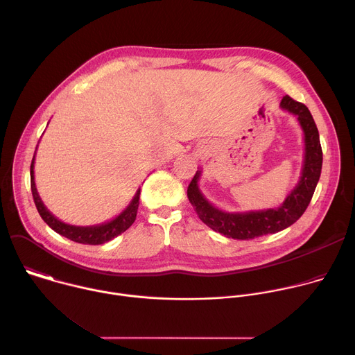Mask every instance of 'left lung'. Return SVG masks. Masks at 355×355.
I'll use <instances>...</instances> for the list:
<instances>
[{"instance_id": "obj_1", "label": "left lung", "mask_w": 355, "mask_h": 355, "mask_svg": "<svg viewBox=\"0 0 355 355\" xmlns=\"http://www.w3.org/2000/svg\"><path fill=\"white\" fill-rule=\"evenodd\" d=\"M279 107L296 116L303 132L305 155H303V164L297 184L278 208L247 212H227L219 209L212 205L199 189L200 170L196 171L188 185L187 195L199 219L212 230L219 232L226 237L248 240L281 232L293 225L303 215L313 196L323 163L319 130L309 110L303 104L296 103L291 96L285 95Z\"/></svg>"}]
</instances>
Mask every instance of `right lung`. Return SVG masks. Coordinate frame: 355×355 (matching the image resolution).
Returning <instances> with one entry per match:
<instances>
[{"label": "right lung", "instance_id": "right-lung-1", "mask_svg": "<svg viewBox=\"0 0 355 355\" xmlns=\"http://www.w3.org/2000/svg\"><path fill=\"white\" fill-rule=\"evenodd\" d=\"M33 168H35V155H33L32 164H31V188H32L33 200H35L36 209H37L39 215L42 216V219L49 225V227H52L56 233H59L76 243L96 245V244H104V243L115 239L116 236H119L121 233L128 230L132 226V223L135 222L136 215H137V208H139L140 188L136 191L135 196L130 200V204L116 218H114L110 222L94 225V226H74V225H69V223L59 220L52 212H50L44 207L43 200L40 199V196L37 193Z\"/></svg>", "mask_w": 355, "mask_h": 355}]
</instances>
